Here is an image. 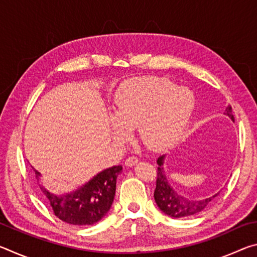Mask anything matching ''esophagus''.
<instances>
[{
    "instance_id": "esophagus-1",
    "label": "esophagus",
    "mask_w": 257,
    "mask_h": 257,
    "mask_svg": "<svg viewBox=\"0 0 257 257\" xmlns=\"http://www.w3.org/2000/svg\"><path fill=\"white\" fill-rule=\"evenodd\" d=\"M138 163V159L135 158V156H129V158L125 160V167H134V165H136Z\"/></svg>"
}]
</instances>
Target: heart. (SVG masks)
Segmentation results:
<instances>
[{
  "instance_id": "b5f03b06",
  "label": "heart",
  "mask_w": 257,
  "mask_h": 257,
  "mask_svg": "<svg viewBox=\"0 0 257 257\" xmlns=\"http://www.w3.org/2000/svg\"><path fill=\"white\" fill-rule=\"evenodd\" d=\"M195 95L167 78L133 79L120 87L114 98L112 133L118 142L127 141L137 127L143 144L152 150L172 145L188 124L195 110Z\"/></svg>"
}]
</instances>
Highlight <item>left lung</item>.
Instances as JSON below:
<instances>
[{
    "label": "left lung",
    "instance_id": "left-lung-1",
    "mask_svg": "<svg viewBox=\"0 0 257 257\" xmlns=\"http://www.w3.org/2000/svg\"><path fill=\"white\" fill-rule=\"evenodd\" d=\"M223 114L227 115L232 122H234L231 106L228 105L225 107ZM164 161L165 155L160 156L158 161H156L159 167L156 188L154 191V199L160 210L164 214L171 217H190L198 215L199 213L205 211L210 206L213 199L219 195L220 191L205 198H190L177 193L168 180L167 172H165L164 169Z\"/></svg>",
    "mask_w": 257,
    "mask_h": 257
}]
</instances>
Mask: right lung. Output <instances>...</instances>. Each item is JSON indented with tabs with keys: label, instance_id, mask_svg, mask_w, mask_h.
<instances>
[{
	"label": "right lung",
	"instance_id": "add662e5",
	"mask_svg": "<svg viewBox=\"0 0 257 257\" xmlns=\"http://www.w3.org/2000/svg\"><path fill=\"white\" fill-rule=\"evenodd\" d=\"M43 193L60 220L73 225H90L98 222L110 211L114 199L116 178L121 165H113L98 172L92 179L67 193H52L42 182V175L35 170Z\"/></svg>",
	"mask_w": 257,
	"mask_h": 257
}]
</instances>
